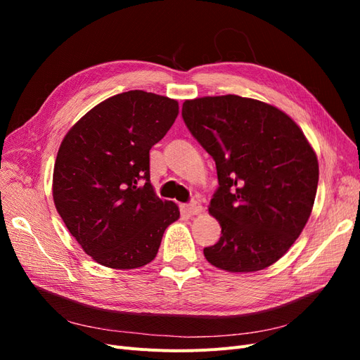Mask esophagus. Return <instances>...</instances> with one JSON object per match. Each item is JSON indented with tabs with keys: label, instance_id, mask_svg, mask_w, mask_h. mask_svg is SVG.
I'll return each instance as SVG.
<instances>
[{
	"label": "esophagus",
	"instance_id": "obj_1",
	"mask_svg": "<svg viewBox=\"0 0 360 360\" xmlns=\"http://www.w3.org/2000/svg\"><path fill=\"white\" fill-rule=\"evenodd\" d=\"M183 212L186 213L188 216H195V214H198V213L202 212V205L198 201H192L191 204L183 207Z\"/></svg>",
	"mask_w": 360,
	"mask_h": 360
}]
</instances>
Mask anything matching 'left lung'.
Here are the masks:
<instances>
[{
	"label": "left lung",
	"instance_id": "1",
	"mask_svg": "<svg viewBox=\"0 0 360 360\" xmlns=\"http://www.w3.org/2000/svg\"><path fill=\"white\" fill-rule=\"evenodd\" d=\"M181 115L219 181L209 212L221 238L204 257L233 274L276 263L307 225L317 193L319 160L307 136L276 106L236 94L186 101Z\"/></svg>",
	"mask_w": 360,
	"mask_h": 360
}]
</instances>
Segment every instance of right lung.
Listing matches in <instances>:
<instances>
[{
	"mask_svg": "<svg viewBox=\"0 0 360 360\" xmlns=\"http://www.w3.org/2000/svg\"><path fill=\"white\" fill-rule=\"evenodd\" d=\"M177 115V101L132 90L96 105L64 136L53 202L96 263L120 270L148 264L179 219V207L162 201L150 183V148Z\"/></svg>",
	"mask_w": 360,
	"mask_h": 360,
	"instance_id": "1",
	"label": "right lung"
}]
</instances>
